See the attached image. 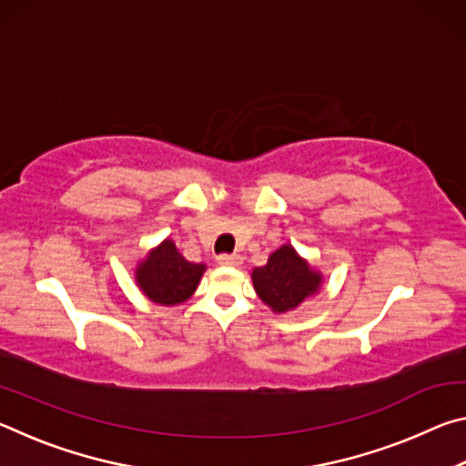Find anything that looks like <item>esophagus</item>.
Instances as JSON below:
<instances>
[{
  "label": "esophagus",
  "mask_w": 466,
  "mask_h": 466,
  "mask_svg": "<svg viewBox=\"0 0 466 466\" xmlns=\"http://www.w3.org/2000/svg\"><path fill=\"white\" fill-rule=\"evenodd\" d=\"M218 263L224 265V267H240L242 265V257L240 255H219L218 257Z\"/></svg>",
  "instance_id": "esophagus-1"
}]
</instances>
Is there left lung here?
Instances as JSON below:
<instances>
[{
	"mask_svg": "<svg viewBox=\"0 0 466 466\" xmlns=\"http://www.w3.org/2000/svg\"><path fill=\"white\" fill-rule=\"evenodd\" d=\"M322 275L314 271L298 252L283 244L263 267L252 271V286L258 298L273 312H289L298 309L306 298L320 289Z\"/></svg>",
	"mask_w": 466,
	"mask_h": 466,
	"instance_id": "1",
	"label": "left lung"
}]
</instances>
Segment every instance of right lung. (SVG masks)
<instances>
[{
    "instance_id": "1",
    "label": "right lung",
    "mask_w": 466,
    "mask_h": 466,
    "mask_svg": "<svg viewBox=\"0 0 466 466\" xmlns=\"http://www.w3.org/2000/svg\"><path fill=\"white\" fill-rule=\"evenodd\" d=\"M203 271V263L187 261L175 242L167 238L160 247L149 250L144 261L137 265L136 281L152 302L177 306L193 296Z\"/></svg>"
}]
</instances>
